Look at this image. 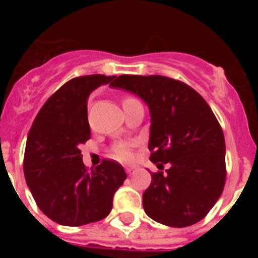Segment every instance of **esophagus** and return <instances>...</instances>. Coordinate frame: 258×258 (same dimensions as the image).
Wrapping results in <instances>:
<instances>
[{
  "mask_svg": "<svg viewBox=\"0 0 258 258\" xmlns=\"http://www.w3.org/2000/svg\"><path fill=\"white\" fill-rule=\"evenodd\" d=\"M125 170H126V173L129 175H132L133 174L134 172H136L137 170V166H133V165H129V166H126V168H125Z\"/></svg>",
  "mask_w": 258,
  "mask_h": 258,
  "instance_id": "1",
  "label": "esophagus"
}]
</instances>
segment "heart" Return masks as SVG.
<instances>
[{
  "mask_svg": "<svg viewBox=\"0 0 258 258\" xmlns=\"http://www.w3.org/2000/svg\"><path fill=\"white\" fill-rule=\"evenodd\" d=\"M132 101H136L134 98L131 97H126L124 98V101H122V106ZM112 152H113V156L118 160H129L132 157V151H131V147H129V143H125V142H118L116 143L115 146L112 147Z\"/></svg>",
  "mask_w": 258,
  "mask_h": 258,
  "instance_id": "b5f03b06",
  "label": "heart"
}]
</instances>
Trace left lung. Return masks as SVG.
Wrapping results in <instances>:
<instances>
[{
	"label": "left lung",
	"instance_id": "1",
	"mask_svg": "<svg viewBox=\"0 0 258 258\" xmlns=\"http://www.w3.org/2000/svg\"><path fill=\"white\" fill-rule=\"evenodd\" d=\"M142 98L151 115L150 160L165 172L151 173L143 192L146 214L170 227L206 217L226 181L225 137L204 98L170 77L121 75L111 84Z\"/></svg>",
	"mask_w": 258,
	"mask_h": 258
}]
</instances>
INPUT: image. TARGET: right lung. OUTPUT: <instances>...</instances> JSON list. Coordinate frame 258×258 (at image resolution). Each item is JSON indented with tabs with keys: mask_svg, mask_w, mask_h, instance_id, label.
<instances>
[{
	"mask_svg": "<svg viewBox=\"0 0 258 258\" xmlns=\"http://www.w3.org/2000/svg\"><path fill=\"white\" fill-rule=\"evenodd\" d=\"M116 76L89 75L70 80L41 107L24 152V177L42 213L64 226L106 218L113 195L126 179L117 161L103 160L88 172L80 145L90 140L88 98Z\"/></svg>",
	"mask_w": 258,
	"mask_h": 258,
	"instance_id": "right-lung-1",
	"label": "right lung"
}]
</instances>
